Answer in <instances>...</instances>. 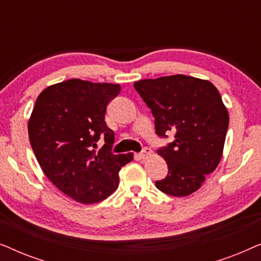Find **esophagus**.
<instances>
[{
    "label": "esophagus",
    "instance_id": "1",
    "mask_svg": "<svg viewBox=\"0 0 261 261\" xmlns=\"http://www.w3.org/2000/svg\"><path fill=\"white\" fill-rule=\"evenodd\" d=\"M151 153H152L151 148L145 147V148L141 151V153H139V156H140L141 159H146V158H148V155L151 154Z\"/></svg>",
    "mask_w": 261,
    "mask_h": 261
}]
</instances>
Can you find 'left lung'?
<instances>
[{
    "label": "left lung",
    "mask_w": 261,
    "mask_h": 261,
    "mask_svg": "<svg viewBox=\"0 0 261 261\" xmlns=\"http://www.w3.org/2000/svg\"><path fill=\"white\" fill-rule=\"evenodd\" d=\"M154 116L155 132L174 140L158 149L169 167L155 181L164 194L185 197L197 191L222 158L229 115L215 85L209 81L173 74L134 83Z\"/></svg>",
    "instance_id": "obj_1"
}]
</instances>
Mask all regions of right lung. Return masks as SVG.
I'll return each mask as SVG.
<instances>
[{"instance_id":"add662e5","label":"right lung","mask_w":261,"mask_h":261,"mask_svg":"<svg viewBox=\"0 0 261 261\" xmlns=\"http://www.w3.org/2000/svg\"><path fill=\"white\" fill-rule=\"evenodd\" d=\"M121 87L77 78L49 85L38 96L28 121L31 146L46 177L74 201L92 204L119 187L121 167L133 153L113 154L115 134L107 126V106ZM99 136L106 144L95 151Z\"/></svg>"}]
</instances>
